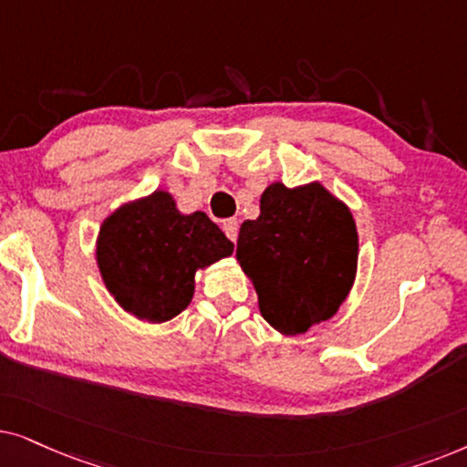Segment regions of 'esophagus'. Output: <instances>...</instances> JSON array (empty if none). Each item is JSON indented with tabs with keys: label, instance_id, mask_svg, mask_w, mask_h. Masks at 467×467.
<instances>
[{
	"label": "esophagus",
	"instance_id": "34e87169",
	"mask_svg": "<svg viewBox=\"0 0 467 467\" xmlns=\"http://www.w3.org/2000/svg\"><path fill=\"white\" fill-rule=\"evenodd\" d=\"M222 228L230 241H237V237H239V222L237 220H223Z\"/></svg>",
	"mask_w": 467,
	"mask_h": 467
}]
</instances>
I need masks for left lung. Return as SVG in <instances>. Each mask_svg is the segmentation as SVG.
<instances>
[{"instance_id":"8db88e82","label":"left lung","mask_w":467,"mask_h":467,"mask_svg":"<svg viewBox=\"0 0 467 467\" xmlns=\"http://www.w3.org/2000/svg\"><path fill=\"white\" fill-rule=\"evenodd\" d=\"M237 260L263 318L284 335L333 318L354 284L358 234L350 209L325 185L271 183L260 215L241 223Z\"/></svg>"}]
</instances>
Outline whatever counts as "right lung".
<instances>
[{"label":"right lung","mask_w":467,"mask_h":467,"mask_svg":"<svg viewBox=\"0 0 467 467\" xmlns=\"http://www.w3.org/2000/svg\"><path fill=\"white\" fill-rule=\"evenodd\" d=\"M233 250L207 213L183 215L169 192L155 190L102 222L96 260L104 285L128 314L166 322L190 306L196 271Z\"/></svg>","instance_id":"obj_1"}]
</instances>
